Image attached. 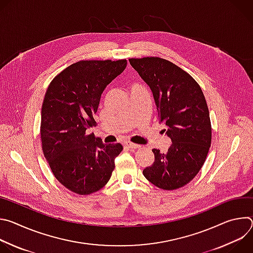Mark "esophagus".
Instances as JSON below:
<instances>
[{
  "label": "esophagus",
  "mask_w": 253,
  "mask_h": 253,
  "mask_svg": "<svg viewBox=\"0 0 253 253\" xmlns=\"http://www.w3.org/2000/svg\"><path fill=\"white\" fill-rule=\"evenodd\" d=\"M125 146L130 148V149H137V148H140V145H138V144H135V143H131V142H126L125 143Z\"/></svg>",
  "instance_id": "esophagus-1"
}]
</instances>
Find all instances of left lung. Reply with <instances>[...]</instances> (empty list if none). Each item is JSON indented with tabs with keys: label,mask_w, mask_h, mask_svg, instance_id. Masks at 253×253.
I'll return each instance as SVG.
<instances>
[{
	"label": "left lung",
	"mask_w": 253,
	"mask_h": 253,
	"mask_svg": "<svg viewBox=\"0 0 253 253\" xmlns=\"http://www.w3.org/2000/svg\"><path fill=\"white\" fill-rule=\"evenodd\" d=\"M154 98L159 122L172 144L167 153L152 149L155 159L143 175L155 186L174 190L201 169L211 144L208 107L200 86L181 68L158 58L129 59Z\"/></svg>",
	"instance_id": "left-lung-1"
}]
</instances>
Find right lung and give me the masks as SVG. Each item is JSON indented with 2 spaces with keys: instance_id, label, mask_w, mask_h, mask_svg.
Returning a JSON list of instances; mask_svg holds the SVG:
<instances>
[{
  "instance_id": "obj_1",
  "label": "right lung",
  "mask_w": 253,
  "mask_h": 253,
  "mask_svg": "<svg viewBox=\"0 0 253 253\" xmlns=\"http://www.w3.org/2000/svg\"><path fill=\"white\" fill-rule=\"evenodd\" d=\"M127 66L126 60L79 61L55 77L41 111L42 148L51 170L67 189L80 195L109 181L120 143L104 144L86 131L95 125L101 95Z\"/></svg>"
}]
</instances>
